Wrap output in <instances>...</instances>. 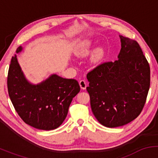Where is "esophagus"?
<instances>
[{"instance_id": "1", "label": "esophagus", "mask_w": 158, "mask_h": 158, "mask_svg": "<svg viewBox=\"0 0 158 158\" xmlns=\"http://www.w3.org/2000/svg\"><path fill=\"white\" fill-rule=\"evenodd\" d=\"M79 85H80V88H81L82 90H85L86 89V87H87V82L85 81V80H80L79 81Z\"/></svg>"}]
</instances>
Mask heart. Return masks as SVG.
Returning a JSON list of instances; mask_svg holds the SVG:
<instances>
[{
    "mask_svg": "<svg viewBox=\"0 0 158 158\" xmlns=\"http://www.w3.org/2000/svg\"><path fill=\"white\" fill-rule=\"evenodd\" d=\"M90 46V43H85V44L82 46V48H81L80 49V50L79 51V54H84V53H85V52H87L88 51V49H89ZM102 54H103L102 49L99 48V49H98L97 51H96V56H97V57H100Z\"/></svg>",
    "mask_w": 158,
    "mask_h": 158,
    "instance_id": "heart-1",
    "label": "heart"
}]
</instances>
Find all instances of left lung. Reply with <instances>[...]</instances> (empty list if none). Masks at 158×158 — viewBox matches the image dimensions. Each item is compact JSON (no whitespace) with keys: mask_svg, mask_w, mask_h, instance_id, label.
Segmentation results:
<instances>
[{"mask_svg":"<svg viewBox=\"0 0 158 158\" xmlns=\"http://www.w3.org/2000/svg\"><path fill=\"white\" fill-rule=\"evenodd\" d=\"M119 59L98 64L87 74L90 107L102 126H123L137 118L150 87V67L137 41L120 36Z\"/></svg>","mask_w":158,"mask_h":158,"instance_id":"8db88e82","label":"left lung"}]
</instances>
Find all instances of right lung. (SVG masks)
Wrapping results in <instances>:
<instances>
[{
  "instance_id": "1",
  "label": "right lung",
  "mask_w": 158,
  "mask_h": 158,
  "mask_svg": "<svg viewBox=\"0 0 158 158\" xmlns=\"http://www.w3.org/2000/svg\"><path fill=\"white\" fill-rule=\"evenodd\" d=\"M21 50L19 47L16 52ZM7 88L12 105L23 122L48 131L62 124L73 98L80 91L76 79H63L57 75H52L39 85L30 84L23 77L16 55L11 59Z\"/></svg>"
}]
</instances>
